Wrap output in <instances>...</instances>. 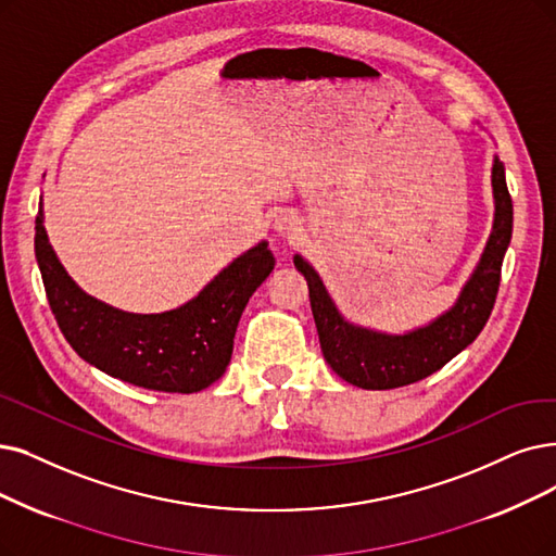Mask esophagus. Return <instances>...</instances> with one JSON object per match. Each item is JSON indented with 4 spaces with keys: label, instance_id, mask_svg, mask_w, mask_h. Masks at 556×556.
I'll list each match as a JSON object with an SVG mask.
<instances>
[{
    "label": "esophagus",
    "instance_id": "34e87169",
    "mask_svg": "<svg viewBox=\"0 0 556 556\" xmlns=\"http://www.w3.org/2000/svg\"><path fill=\"white\" fill-rule=\"evenodd\" d=\"M274 228H276V232L282 235V237H292V235H296V232L301 230V224H299V218L292 216V214H280V216L276 218Z\"/></svg>",
    "mask_w": 556,
    "mask_h": 556
}]
</instances>
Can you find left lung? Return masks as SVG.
<instances>
[{
  "mask_svg": "<svg viewBox=\"0 0 556 556\" xmlns=\"http://www.w3.org/2000/svg\"><path fill=\"white\" fill-rule=\"evenodd\" d=\"M493 195L495 224L491 239L456 305L429 326L406 332V336H386V332L344 321L317 271L301 255L294 257V266L307 280L309 307L315 315L324 358L340 379L365 390L410 386L445 367L456 353L477 340L493 313L502 260L508 249L510 230H514V203H510L504 164L500 160L493 164Z\"/></svg>",
  "mask_w": 556,
  "mask_h": 556,
  "instance_id": "obj_1",
  "label": "left lung"
}]
</instances>
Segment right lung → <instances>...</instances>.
I'll use <instances>...</instances> for the list:
<instances>
[{"label": "right lung", "mask_w": 556, "mask_h": 556, "mask_svg": "<svg viewBox=\"0 0 556 556\" xmlns=\"http://www.w3.org/2000/svg\"><path fill=\"white\" fill-rule=\"evenodd\" d=\"M34 247L52 315L79 358L125 383L177 394L198 392L224 376L243 307L276 262L262 241L182 307L131 315L84 294L65 274L42 228V205Z\"/></svg>", "instance_id": "1"}]
</instances>
